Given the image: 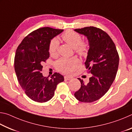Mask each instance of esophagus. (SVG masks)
<instances>
[{
	"mask_svg": "<svg viewBox=\"0 0 132 132\" xmlns=\"http://www.w3.org/2000/svg\"><path fill=\"white\" fill-rule=\"evenodd\" d=\"M64 80H66V81H67V80H70L71 79H72V77H71L70 76H66L64 77Z\"/></svg>",
	"mask_w": 132,
	"mask_h": 132,
	"instance_id": "1",
	"label": "esophagus"
}]
</instances>
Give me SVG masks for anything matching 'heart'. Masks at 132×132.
<instances>
[{
  "label": "heart",
  "instance_id": "b5f03b06",
  "mask_svg": "<svg viewBox=\"0 0 132 132\" xmlns=\"http://www.w3.org/2000/svg\"><path fill=\"white\" fill-rule=\"evenodd\" d=\"M63 39L66 43L75 49L76 52L81 55H86L88 51V45L82 42V38L77 32L71 30L66 31L62 35ZM59 46V41L57 38H53L51 40L49 44V52L51 56H56L57 53V50ZM80 62L77 57L66 58L60 59L56 63V66L58 70L66 74L72 73L78 66Z\"/></svg>",
  "mask_w": 132,
  "mask_h": 132
}]
</instances>
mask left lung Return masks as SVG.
<instances>
[{
    "instance_id": "1",
    "label": "left lung",
    "mask_w": 132,
    "mask_h": 132,
    "mask_svg": "<svg viewBox=\"0 0 132 132\" xmlns=\"http://www.w3.org/2000/svg\"><path fill=\"white\" fill-rule=\"evenodd\" d=\"M75 31L86 37L89 44L85 65L92 74L88 83L80 78L81 87L75 93L79 101L92 102L105 94L115 79L119 57L114 42L107 33L94 27Z\"/></svg>"
}]
</instances>
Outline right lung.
<instances>
[{
	"label": "right lung",
	"instance_id": "obj_1",
	"mask_svg": "<svg viewBox=\"0 0 132 132\" xmlns=\"http://www.w3.org/2000/svg\"><path fill=\"white\" fill-rule=\"evenodd\" d=\"M63 30L43 27L32 31L21 41L15 52L14 69L20 84L33 101L45 102L53 97L64 77L55 73L50 79L41 73L44 62L50 57L49 44Z\"/></svg>",
	"mask_w": 132,
	"mask_h": 132
}]
</instances>
